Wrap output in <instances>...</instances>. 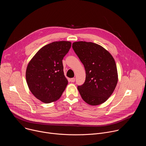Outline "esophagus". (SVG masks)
Returning a JSON list of instances; mask_svg holds the SVG:
<instances>
[{"label":"esophagus","mask_w":146,"mask_h":146,"mask_svg":"<svg viewBox=\"0 0 146 146\" xmlns=\"http://www.w3.org/2000/svg\"><path fill=\"white\" fill-rule=\"evenodd\" d=\"M70 82H74L75 81V78H70Z\"/></svg>","instance_id":"34e87169"}]
</instances>
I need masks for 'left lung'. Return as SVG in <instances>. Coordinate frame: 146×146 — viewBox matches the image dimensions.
<instances>
[{"label": "left lung", "instance_id": "8db88e82", "mask_svg": "<svg viewBox=\"0 0 146 146\" xmlns=\"http://www.w3.org/2000/svg\"><path fill=\"white\" fill-rule=\"evenodd\" d=\"M72 47L86 70V81L77 87L82 99L92 106L105 102L118 82L114 59L105 48L92 42L76 41Z\"/></svg>", "mask_w": 146, "mask_h": 146}]
</instances>
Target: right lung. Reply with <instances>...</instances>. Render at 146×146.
Masks as SVG:
<instances>
[{"label":"right lung","mask_w":146,"mask_h":146,"mask_svg":"<svg viewBox=\"0 0 146 146\" xmlns=\"http://www.w3.org/2000/svg\"><path fill=\"white\" fill-rule=\"evenodd\" d=\"M71 45L68 41H54L40 48L29 62L27 84L32 94L41 102L56 101L65 91L68 81L64 75L62 59Z\"/></svg>","instance_id":"add662e5"}]
</instances>
